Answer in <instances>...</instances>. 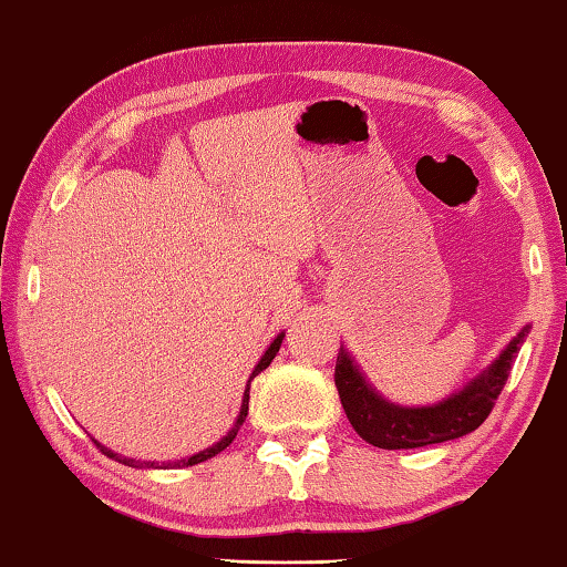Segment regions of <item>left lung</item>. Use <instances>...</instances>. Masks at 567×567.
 <instances>
[{
	"label": "left lung",
	"instance_id": "left-lung-1",
	"mask_svg": "<svg viewBox=\"0 0 567 567\" xmlns=\"http://www.w3.org/2000/svg\"><path fill=\"white\" fill-rule=\"evenodd\" d=\"M525 337L527 329H522L489 370H484L461 393L446 398L439 405L400 408L388 403L364 382L344 350L337 357L334 385L352 429L372 446L388 451L431 446V443L461 439L489 417Z\"/></svg>",
	"mask_w": 567,
	"mask_h": 567
}]
</instances>
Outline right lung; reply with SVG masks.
Masks as SVG:
<instances>
[{
	"label": "right lung",
	"instance_id": "obj_1",
	"mask_svg": "<svg viewBox=\"0 0 567 567\" xmlns=\"http://www.w3.org/2000/svg\"><path fill=\"white\" fill-rule=\"evenodd\" d=\"M281 342H284V334H278L276 339H274V344L268 347L266 350V354L260 357V362L256 364V370H254V374H250V380L256 378V374L260 372V370H266L268 364H271V360L276 357V352L281 350ZM250 380H248V388H246V395H243V405H240V415H238V421H235V425H233V431L225 435V439L220 441V443H215L213 449H205V451H199V454H195V456H189V458H179V461H172V464H164V468H182V466H193V464H203V461H207V458H213V456H217L220 454V451H225L233 443V439L235 435H238V431H240V425H243V421H246V415H248V400H250ZM95 446H99L103 454H106L109 458H118L121 464H128L132 466L134 464V458H121V456H116L113 454V451H109V449H103L101 443H95ZM146 466H154V464H150V461H146Z\"/></svg>",
	"mask_w": 567,
	"mask_h": 567
}]
</instances>
